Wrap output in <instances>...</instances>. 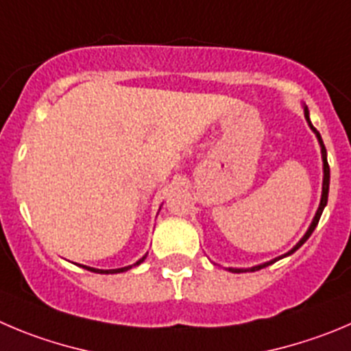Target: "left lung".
Listing matches in <instances>:
<instances>
[{
  "mask_svg": "<svg viewBox=\"0 0 351 351\" xmlns=\"http://www.w3.org/2000/svg\"><path fill=\"white\" fill-rule=\"evenodd\" d=\"M304 117H306V121H308L310 128H312V130H313V133H315V135H317V138H319L320 149H322V162H324L322 197H320V204H319V209H317V213H315V218H313L312 225H310V228H308V230H306V234H304V235H303V239H301V241L298 242L296 245H294V247H293V250L289 251V253H286V254H284V256H289V254H293L294 251H296V250H300L301 245H303L304 242H306V239H308L310 235H312V232L315 230L317 223H319V220H320V215H322L324 208H326V204H327V195H329V178H330V175H329V165H327V152H326V147H324V142H322V136H320V133H319V131L315 130V128H313V124L310 123V116H308V107H306V106H304ZM284 256L275 258V260H271V261H267V263H263V265H258V267H251V268H228V270H230V271H234V274H241V271H256V270H261V268L268 267V265L275 263V261H277V260H280V258H284Z\"/></svg>",
  "mask_w": 351,
  "mask_h": 351,
  "instance_id": "left-lung-1",
  "label": "left lung"
}]
</instances>
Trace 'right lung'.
Masks as SVG:
<instances>
[{
	"mask_svg": "<svg viewBox=\"0 0 351 351\" xmlns=\"http://www.w3.org/2000/svg\"><path fill=\"white\" fill-rule=\"evenodd\" d=\"M143 260H145V256H143L142 260L136 261L135 265H140V263H142ZM131 267H133V265H130V267H124V268H116V270H98V268H91V267H83V268H86V270H90V271H95V274H119V271H126V270H130Z\"/></svg>",
	"mask_w": 351,
	"mask_h": 351,
	"instance_id": "add662e5",
	"label": "right lung"
}]
</instances>
